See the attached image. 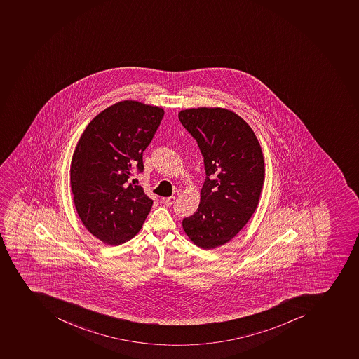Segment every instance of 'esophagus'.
I'll use <instances>...</instances> for the list:
<instances>
[{"label":"esophagus","instance_id":"1","mask_svg":"<svg viewBox=\"0 0 359 359\" xmlns=\"http://www.w3.org/2000/svg\"><path fill=\"white\" fill-rule=\"evenodd\" d=\"M175 196H171V197H166V198H163V203L168 206H171L172 204H175Z\"/></svg>","mask_w":359,"mask_h":359}]
</instances>
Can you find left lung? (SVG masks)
<instances>
[{
  "mask_svg": "<svg viewBox=\"0 0 359 359\" xmlns=\"http://www.w3.org/2000/svg\"><path fill=\"white\" fill-rule=\"evenodd\" d=\"M178 116L198 144L206 172L198 208L182 228L196 246L217 248L236 237L257 208L263 151L250 126L232 111L197 107Z\"/></svg>",
  "mask_w": 359,
  "mask_h": 359,
  "instance_id": "left-lung-1",
  "label": "left lung"
}]
</instances>
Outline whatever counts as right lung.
<instances>
[{
    "label": "right lung",
    "instance_id": "right-lung-1",
    "mask_svg": "<svg viewBox=\"0 0 359 359\" xmlns=\"http://www.w3.org/2000/svg\"><path fill=\"white\" fill-rule=\"evenodd\" d=\"M163 116L162 107L118 102L93 118L78 140L70 166L74 206L104 243L130 241L149 215L153 201L128 179L144 170L142 153Z\"/></svg>",
    "mask_w": 359,
    "mask_h": 359
}]
</instances>
